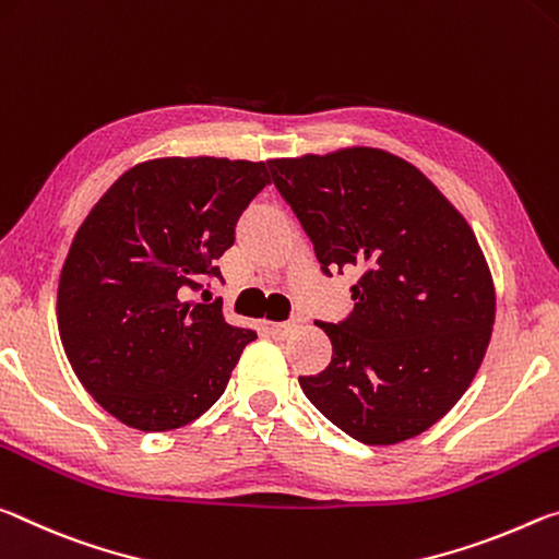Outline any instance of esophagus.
Returning <instances> with one entry per match:
<instances>
[{"instance_id":"esophagus-1","label":"esophagus","mask_w":559,"mask_h":559,"mask_svg":"<svg viewBox=\"0 0 559 559\" xmlns=\"http://www.w3.org/2000/svg\"><path fill=\"white\" fill-rule=\"evenodd\" d=\"M297 329V322H274L270 324V332L277 336V340H287V336L295 332Z\"/></svg>"}]
</instances>
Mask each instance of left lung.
I'll use <instances>...</instances> for the list:
<instances>
[{"label": "left lung", "mask_w": 559, "mask_h": 559, "mask_svg": "<svg viewBox=\"0 0 559 559\" xmlns=\"http://www.w3.org/2000/svg\"><path fill=\"white\" fill-rule=\"evenodd\" d=\"M322 270L359 267L354 312L319 324L332 361L305 396L366 445L431 428L468 391L496 322V285L468 219L408 160L352 145L270 160Z\"/></svg>", "instance_id": "8db88e82"}]
</instances>
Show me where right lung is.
<instances>
[{
  "mask_svg": "<svg viewBox=\"0 0 559 559\" xmlns=\"http://www.w3.org/2000/svg\"><path fill=\"white\" fill-rule=\"evenodd\" d=\"M270 186L267 163L153 158L91 207L63 260L57 319L73 373L114 418L145 433L193 424L223 396L252 329L223 301L188 299Z\"/></svg>",
  "mask_w": 559,
  "mask_h": 559,
  "instance_id": "1",
  "label": "right lung"
}]
</instances>
